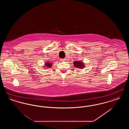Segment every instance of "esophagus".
Instances as JSON below:
<instances>
[{"instance_id": "1", "label": "esophagus", "mask_w": 129, "mask_h": 129, "mask_svg": "<svg viewBox=\"0 0 129 129\" xmlns=\"http://www.w3.org/2000/svg\"><path fill=\"white\" fill-rule=\"evenodd\" d=\"M60 60H61V61H65V60H66V59H65V58H62V59H60Z\"/></svg>"}]
</instances>
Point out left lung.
<instances>
[{
	"mask_svg": "<svg viewBox=\"0 0 129 129\" xmlns=\"http://www.w3.org/2000/svg\"><path fill=\"white\" fill-rule=\"evenodd\" d=\"M74 66L78 68H84V64L82 62L74 61Z\"/></svg>",
	"mask_w": 129,
	"mask_h": 129,
	"instance_id": "8db88e82",
	"label": "left lung"
}]
</instances>
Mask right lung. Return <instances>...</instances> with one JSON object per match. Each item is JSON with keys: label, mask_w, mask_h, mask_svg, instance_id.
I'll return each mask as SVG.
<instances>
[{"label": "right lung", "mask_w": 129, "mask_h": 129, "mask_svg": "<svg viewBox=\"0 0 129 129\" xmlns=\"http://www.w3.org/2000/svg\"><path fill=\"white\" fill-rule=\"evenodd\" d=\"M52 65V64H51V63H45V66H45V67H47V68H51V66Z\"/></svg>", "instance_id": "add662e5"}]
</instances>
